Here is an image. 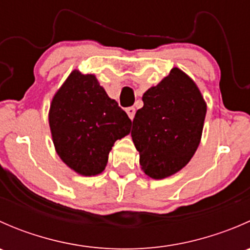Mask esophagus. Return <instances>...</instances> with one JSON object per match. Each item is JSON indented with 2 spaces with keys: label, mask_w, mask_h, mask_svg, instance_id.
<instances>
[{
  "label": "esophagus",
  "mask_w": 250,
  "mask_h": 250,
  "mask_svg": "<svg viewBox=\"0 0 250 250\" xmlns=\"http://www.w3.org/2000/svg\"><path fill=\"white\" fill-rule=\"evenodd\" d=\"M125 112L128 113V116H129L130 120H133V118H134V115H135V107H133V106L127 107V109H125Z\"/></svg>",
  "instance_id": "esophagus-1"
}]
</instances>
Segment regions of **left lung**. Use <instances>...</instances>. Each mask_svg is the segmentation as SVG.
<instances>
[{
    "instance_id": "left-lung-1",
    "label": "left lung",
    "mask_w": 250,
    "mask_h": 250,
    "mask_svg": "<svg viewBox=\"0 0 250 250\" xmlns=\"http://www.w3.org/2000/svg\"><path fill=\"white\" fill-rule=\"evenodd\" d=\"M143 102L130 133L141 169L152 179L167 178L185 167L197 150L206 103L195 82L178 67L145 92Z\"/></svg>"
}]
</instances>
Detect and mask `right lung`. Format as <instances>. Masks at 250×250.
<instances>
[{"instance_id": "add662e5", "label": "right lung", "mask_w": 250, "mask_h": 250, "mask_svg": "<svg viewBox=\"0 0 250 250\" xmlns=\"http://www.w3.org/2000/svg\"><path fill=\"white\" fill-rule=\"evenodd\" d=\"M132 121L107 97L93 75L71 72L53 98L49 125L55 150L71 169L97 175L105 169L115 141L130 132Z\"/></svg>"}]
</instances>
